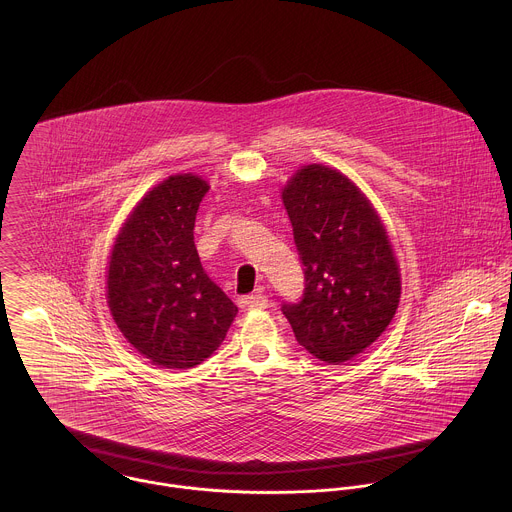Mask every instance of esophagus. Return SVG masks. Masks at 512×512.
<instances>
[{"mask_svg":"<svg viewBox=\"0 0 512 512\" xmlns=\"http://www.w3.org/2000/svg\"><path fill=\"white\" fill-rule=\"evenodd\" d=\"M240 303L250 309H264V307H268V297L264 293H252V295L240 299Z\"/></svg>","mask_w":512,"mask_h":512,"instance_id":"34e87169","label":"esophagus"}]
</instances>
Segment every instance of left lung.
<instances>
[{
    "label": "left lung",
    "instance_id": "8db88e82",
    "mask_svg": "<svg viewBox=\"0 0 512 512\" xmlns=\"http://www.w3.org/2000/svg\"><path fill=\"white\" fill-rule=\"evenodd\" d=\"M305 288L282 313L315 359L343 363L392 321L400 274L386 230L363 193L339 171L305 165L282 193Z\"/></svg>",
    "mask_w": 512,
    "mask_h": 512
}]
</instances>
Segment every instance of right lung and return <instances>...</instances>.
<instances>
[{
    "label": "right lung",
    "instance_id": "1",
    "mask_svg": "<svg viewBox=\"0 0 512 512\" xmlns=\"http://www.w3.org/2000/svg\"><path fill=\"white\" fill-rule=\"evenodd\" d=\"M209 185L173 175L153 187L120 230L108 268V305L124 337L153 365L209 359L238 311L203 270L193 230Z\"/></svg>",
    "mask_w": 512,
    "mask_h": 512
}]
</instances>
